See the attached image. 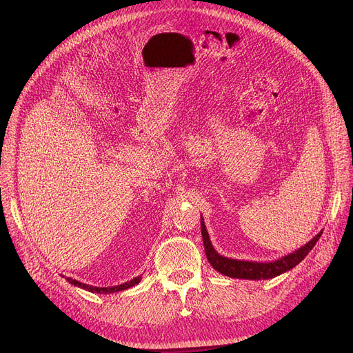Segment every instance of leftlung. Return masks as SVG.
Wrapping results in <instances>:
<instances>
[{"mask_svg":"<svg viewBox=\"0 0 353 353\" xmlns=\"http://www.w3.org/2000/svg\"><path fill=\"white\" fill-rule=\"evenodd\" d=\"M200 229L203 236V243H205V250L209 263L213 266L214 270L220 272L221 274L236 277V279H249V281H262V279H273V277L279 276L290 269H293L296 265H299L303 259L307 256V253L313 249L319 240L322 232H319L314 236L310 242H307L301 249L294 250L290 254H286L277 261L273 262H248V261H237V259L225 257L216 252L213 248L210 237L205 225L203 216H200Z\"/></svg>","mask_w":353,"mask_h":353,"instance_id":"8db88e82","label":"left lung"}]
</instances>
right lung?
Wrapping results in <instances>:
<instances>
[{"instance_id":"right-lung-1","label":"right lung","mask_w":353,"mask_h":353,"mask_svg":"<svg viewBox=\"0 0 353 353\" xmlns=\"http://www.w3.org/2000/svg\"><path fill=\"white\" fill-rule=\"evenodd\" d=\"M141 281V274L134 277V279L128 281V282H124L121 285H116V286H107V288H97V286H91V285H85V283H81L76 279H71V277H67V282L77 286V288H81L84 290H88L91 293H100V294H110V293H116V292H120V290H125L128 288H133L136 285H139Z\"/></svg>"}]
</instances>
